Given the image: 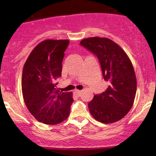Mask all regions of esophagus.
<instances>
[{
  "mask_svg": "<svg viewBox=\"0 0 156 156\" xmlns=\"http://www.w3.org/2000/svg\"><path fill=\"white\" fill-rule=\"evenodd\" d=\"M74 93H75L77 96H80L81 93H82V91L77 90V89H76V90H74Z\"/></svg>",
  "mask_w": 156,
  "mask_h": 156,
  "instance_id": "esophagus-1",
  "label": "esophagus"
}]
</instances>
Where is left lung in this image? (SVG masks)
Wrapping results in <instances>:
<instances>
[{
    "label": "left lung",
    "mask_w": 156,
    "mask_h": 156,
    "mask_svg": "<svg viewBox=\"0 0 156 156\" xmlns=\"http://www.w3.org/2000/svg\"><path fill=\"white\" fill-rule=\"evenodd\" d=\"M80 44L97 55L102 74L108 87L89 102L91 116L104 123H112L123 119L133 106L137 82L129 57L124 50L106 37H89Z\"/></svg>",
    "instance_id": "obj_1"
}]
</instances>
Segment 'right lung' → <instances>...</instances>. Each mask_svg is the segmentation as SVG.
<instances>
[{
	"label": "right lung",
	"instance_id": "obj_1",
	"mask_svg": "<svg viewBox=\"0 0 156 156\" xmlns=\"http://www.w3.org/2000/svg\"><path fill=\"white\" fill-rule=\"evenodd\" d=\"M69 41L45 40L27 57L23 69L22 92L25 104L38 121L55 125L69 116L72 92H62L56 80L62 75V60Z\"/></svg>",
	"mask_w": 156,
	"mask_h": 156
}]
</instances>
